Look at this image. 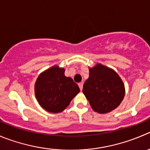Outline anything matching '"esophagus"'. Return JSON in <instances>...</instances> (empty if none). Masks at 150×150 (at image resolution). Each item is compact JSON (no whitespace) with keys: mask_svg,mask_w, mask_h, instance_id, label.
<instances>
[{"mask_svg":"<svg viewBox=\"0 0 150 150\" xmlns=\"http://www.w3.org/2000/svg\"><path fill=\"white\" fill-rule=\"evenodd\" d=\"M79 88H80L81 91H82V88H83V83H82V82H80V83H79Z\"/></svg>","mask_w":150,"mask_h":150,"instance_id":"esophagus-1","label":"esophagus"}]
</instances>
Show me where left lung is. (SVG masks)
Segmentation results:
<instances>
[{
  "label": "left lung",
  "mask_w": 150,
  "mask_h": 150,
  "mask_svg": "<svg viewBox=\"0 0 150 150\" xmlns=\"http://www.w3.org/2000/svg\"><path fill=\"white\" fill-rule=\"evenodd\" d=\"M82 92L94 111L107 113L119 107L125 97V88L114 70L98 63L89 68V77Z\"/></svg>",
  "instance_id": "left-lung-1"
}]
</instances>
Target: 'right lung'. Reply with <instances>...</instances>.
<instances>
[{"label":"right lung","instance_id":"add662e5","mask_svg":"<svg viewBox=\"0 0 150 150\" xmlns=\"http://www.w3.org/2000/svg\"><path fill=\"white\" fill-rule=\"evenodd\" d=\"M79 91L74 80L65 76V69L58 65L41 73L35 85L38 103L44 110L53 113L63 111Z\"/></svg>","mask_w":150,"mask_h":150}]
</instances>
